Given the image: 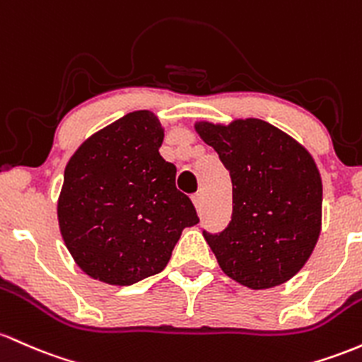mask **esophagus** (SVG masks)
<instances>
[{"instance_id":"34e87169","label":"esophagus","mask_w":362,"mask_h":362,"mask_svg":"<svg viewBox=\"0 0 362 362\" xmlns=\"http://www.w3.org/2000/svg\"><path fill=\"white\" fill-rule=\"evenodd\" d=\"M192 202H194V206H196L197 209L201 208V204H202V196H201L199 192H197V194H194V196H192Z\"/></svg>"}]
</instances>
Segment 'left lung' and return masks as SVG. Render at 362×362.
<instances>
[{
    "mask_svg": "<svg viewBox=\"0 0 362 362\" xmlns=\"http://www.w3.org/2000/svg\"><path fill=\"white\" fill-rule=\"evenodd\" d=\"M196 130L232 178V220L218 233L202 230L220 268L254 291L291 280L321 230L323 185L311 154L257 118Z\"/></svg>",
    "mask_w": 362,
    "mask_h": 362,
    "instance_id": "obj_1",
    "label": "left lung"
}]
</instances>
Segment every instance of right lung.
<instances>
[{
  "instance_id": "obj_1",
  "label": "right lung",
  "mask_w": 362,
  "mask_h": 362,
  "mask_svg": "<svg viewBox=\"0 0 362 362\" xmlns=\"http://www.w3.org/2000/svg\"><path fill=\"white\" fill-rule=\"evenodd\" d=\"M161 123L134 111L99 130L65 168L58 223L66 249L89 276L132 285L168 264L182 230L199 223L160 154Z\"/></svg>"
}]
</instances>
